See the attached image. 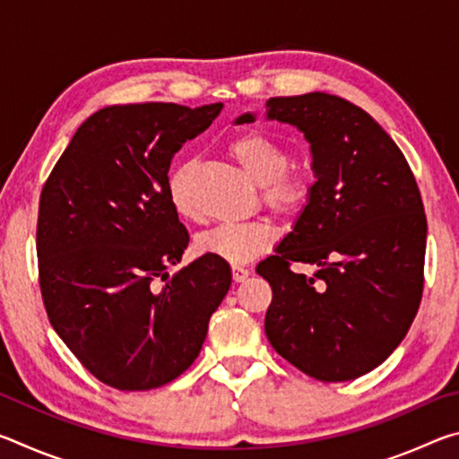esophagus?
Instances as JSON below:
<instances>
[{"label":"esophagus","mask_w":459,"mask_h":459,"mask_svg":"<svg viewBox=\"0 0 459 459\" xmlns=\"http://www.w3.org/2000/svg\"><path fill=\"white\" fill-rule=\"evenodd\" d=\"M248 275H251V271H248V269L232 265V279H235V283H243Z\"/></svg>","instance_id":"esophagus-1"}]
</instances>
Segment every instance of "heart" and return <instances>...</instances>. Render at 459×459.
Masks as SVG:
<instances>
[{
	"mask_svg": "<svg viewBox=\"0 0 459 459\" xmlns=\"http://www.w3.org/2000/svg\"><path fill=\"white\" fill-rule=\"evenodd\" d=\"M229 153L255 182L263 186V202L275 212L295 216L307 206L314 190L312 178L299 169H287L291 166V153L275 137L257 129L245 131L229 143ZM192 178L194 168L188 161L178 164L168 174V200L182 219H196L198 214ZM275 238V229L265 221L229 222L202 232L196 238V251L232 265H243L267 253Z\"/></svg>",
	"mask_w": 459,
	"mask_h": 459,
	"instance_id": "b5f03b06",
	"label": "heart"
}]
</instances>
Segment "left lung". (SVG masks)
Listing matches in <instances>:
<instances>
[{
    "instance_id": "8db88e82",
    "label": "left lung",
    "mask_w": 459,
    "mask_h": 459,
    "mask_svg": "<svg viewBox=\"0 0 459 459\" xmlns=\"http://www.w3.org/2000/svg\"><path fill=\"white\" fill-rule=\"evenodd\" d=\"M267 119L312 150V198L275 255L257 265L273 299L265 333L287 362L324 383L383 364L423 293L427 219L405 155L360 107L328 92L267 100ZM245 113L235 123H253ZM291 262L316 264L312 278Z\"/></svg>"
}]
</instances>
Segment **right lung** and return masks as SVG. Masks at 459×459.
<instances>
[{"instance_id": "add662e5", "label": "right lung", "mask_w": 459, "mask_h": 459, "mask_svg": "<svg viewBox=\"0 0 459 459\" xmlns=\"http://www.w3.org/2000/svg\"><path fill=\"white\" fill-rule=\"evenodd\" d=\"M221 108H100L42 188L36 251L46 314L82 367L119 391L180 377L230 287L229 263L206 255L168 273L190 240L168 200L169 164Z\"/></svg>"}]
</instances>
